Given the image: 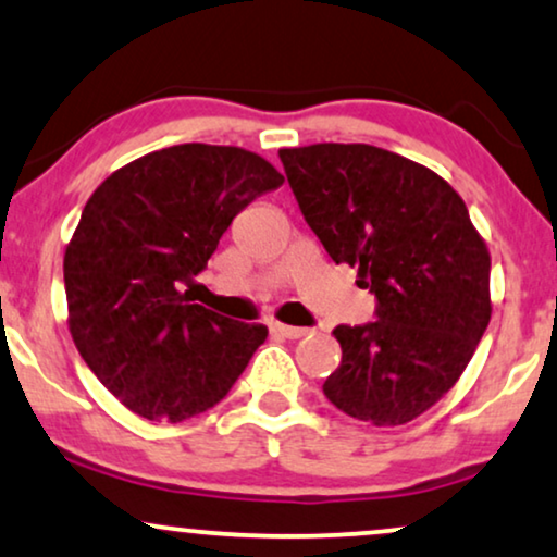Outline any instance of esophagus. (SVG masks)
I'll use <instances>...</instances> for the list:
<instances>
[{"label": "esophagus", "instance_id": "obj_1", "mask_svg": "<svg viewBox=\"0 0 557 557\" xmlns=\"http://www.w3.org/2000/svg\"><path fill=\"white\" fill-rule=\"evenodd\" d=\"M271 330L288 337V341H299V337L307 335L305 327H292V324H281V322H271Z\"/></svg>", "mask_w": 557, "mask_h": 557}]
</instances>
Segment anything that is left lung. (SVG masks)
<instances>
[{
	"label": "left lung",
	"mask_w": 557,
	"mask_h": 557,
	"mask_svg": "<svg viewBox=\"0 0 557 557\" xmlns=\"http://www.w3.org/2000/svg\"><path fill=\"white\" fill-rule=\"evenodd\" d=\"M307 225L358 269L375 320L337 324L343 360L322 392L375 428L411 422L450 392L491 320L486 243L437 173L363 143L278 150Z\"/></svg>",
	"instance_id": "left-lung-1"
}]
</instances>
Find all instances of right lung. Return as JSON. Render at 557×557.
I'll use <instances>...</instances> for the list:
<instances>
[{"label": "right lung", "mask_w": 557, "mask_h": 557, "mask_svg": "<svg viewBox=\"0 0 557 557\" xmlns=\"http://www.w3.org/2000/svg\"><path fill=\"white\" fill-rule=\"evenodd\" d=\"M284 176L243 148L184 143L114 171L63 258L78 352L129 411L184 422L225 399L265 324L194 305V284L252 199ZM194 288V286H191Z\"/></svg>", "instance_id": "obj_1"}]
</instances>
